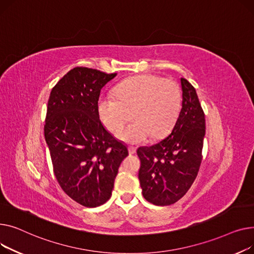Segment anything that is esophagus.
<instances>
[{
	"mask_svg": "<svg viewBox=\"0 0 254 254\" xmlns=\"http://www.w3.org/2000/svg\"><path fill=\"white\" fill-rule=\"evenodd\" d=\"M128 151H129V154H130V155L135 154L136 147H134V146H128Z\"/></svg>",
	"mask_w": 254,
	"mask_h": 254,
	"instance_id": "esophagus-1",
	"label": "esophagus"
}]
</instances>
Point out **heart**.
I'll return each instance as SVG.
<instances>
[{
    "instance_id": "heart-1",
    "label": "heart",
    "mask_w": 254,
    "mask_h": 254,
    "mask_svg": "<svg viewBox=\"0 0 254 254\" xmlns=\"http://www.w3.org/2000/svg\"><path fill=\"white\" fill-rule=\"evenodd\" d=\"M182 90L175 81L156 74L127 79L115 89V96L101 95L97 101L100 121L116 131L130 119L117 137L128 143H140L152 136L165 137L176 123L182 108Z\"/></svg>"
}]
</instances>
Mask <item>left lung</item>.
<instances>
[{
    "label": "left lung",
    "mask_w": 254,
    "mask_h": 254,
    "mask_svg": "<svg viewBox=\"0 0 254 254\" xmlns=\"http://www.w3.org/2000/svg\"><path fill=\"white\" fill-rule=\"evenodd\" d=\"M183 108L169 135L137 150L138 178L144 199L167 206L182 199L198 175L205 136V115L196 89L181 79Z\"/></svg>",
    "instance_id": "8db88e82"
}]
</instances>
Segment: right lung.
<instances>
[{
    "label": "right lung",
    "mask_w": 254,
    "mask_h": 254,
    "mask_svg": "<svg viewBox=\"0 0 254 254\" xmlns=\"http://www.w3.org/2000/svg\"><path fill=\"white\" fill-rule=\"evenodd\" d=\"M117 76L77 66L52 88L44 134L53 172L64 191L85 207H97L112 196L127 146L100 122L101 88Z\"/></svg>",
    "instance_id": "1"
}]
</instances>
